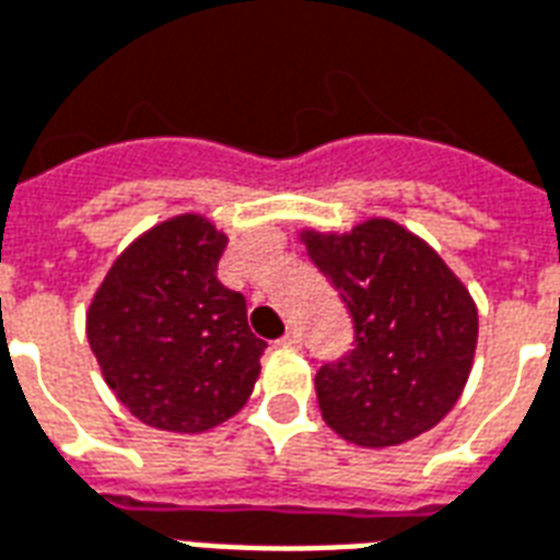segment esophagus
<instances>
[{
	"label": "esophagus",
	"instance_id": "esophagus-1",
	"mask_svg": "<svg viewBox=\"0 0 560 560\" xmlns=\"http://www.w3.org/2000/svg\"><path fill=\"white\" fill-rule=\"evenodd\" d=\"M279 343H281V347H300V343H302V335L296 332V329H288V332H284V335H281V338H279Z\"/></svg>",
	"mask_w": 560,
	"mask_h": 560
}]
</instances>
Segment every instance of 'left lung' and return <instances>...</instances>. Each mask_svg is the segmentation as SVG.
<instances>
[{"instance_id":"1","label":"left lung","mask_w":560,"mask_h":560,"mask_svg":"<svg viewBox=\"0 0 560 560\" xmlns=\"http://www.w3.org/2000/svg\"><path fill=\"white\" fill-rule=\"evenodd\" d=\"M302 240L353 317V350L314 376L323 421L364 448L436 428L471 371L478 312L469 291L424 240L388 219Z\"/></svg>"}]
</instances>
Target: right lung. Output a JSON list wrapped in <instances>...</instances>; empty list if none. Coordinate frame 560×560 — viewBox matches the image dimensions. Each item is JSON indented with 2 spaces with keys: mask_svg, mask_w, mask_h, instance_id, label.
<instances>
[{
  "mask_svg": "<svg viewBox=\"0 0 560 560\" xmlns=\"http://www.w3.org/2000/svg\"><path fill=\"white\" fill-rule=\"evenodd\" d=\"M228 246L205 217L151 228L115 260L89 308V343L106 383L151 428L201 433L252 395L267 341L246 296L217 279Z\"/></svg>",
  "mask_w": 560,
  "mask_h": 560,
  "instance_id": "right-lung-1",
  "label": "right lung"
}]
</instances>
